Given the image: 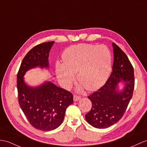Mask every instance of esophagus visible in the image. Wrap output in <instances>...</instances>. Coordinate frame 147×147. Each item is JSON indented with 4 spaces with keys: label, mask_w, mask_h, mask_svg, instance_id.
Wrapping results in <instances>:
<instances>
[{
    "label": "esophagus",
    "mask_w": 147,
    "mask_h": 147,
    "mask_svg": "<svg viewBox=\"0 0 147 147\" xmlns=\"http://www.w3.org/2000/svg\"><path fill=\"white\" fill-rule=\"evenodd\" d=\"M81 99V97L80 96H78V95H76V94H74V96H73V100H74V101H79Z\"/></svg>",
    "instance_id": "esophagus-1"
}]
</instances>
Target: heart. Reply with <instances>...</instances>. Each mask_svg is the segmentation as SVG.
I'll return each mask as SVG.
<instances>
[{
  "instance_id": "obj_1",
  "label": "heart",
  "mask_w": 147,
  "mask_h": 147,
  "mask_svg": "<svg viewBox=\"0 0 147 147\" xmlns=\"http://www.w3.org/2000/svg\"><path fill=\"white\" fill-rule=\"evenodd\" d=\"M63 63L57 62L58 80L66 88L71 86L76 74L82 88L94 91L105 83L110 76L112 59L110 50L105 46L80 44L71 46L63 54Z\"/></svg>"
}]
</instances>
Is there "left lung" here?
I'll return each mask as SVG.
<instances>
[{"mask_svg": "<svg viewBox=\"0 0 147 147\" xmlns=\"http://www.w3.org/2000/svg\"><path fill=\"white\" fill-rule=\"evenodd\" d=\"M114 61L113 71L107 81L88 98L92 103L91 110L85 115L88 123L96 128H106L122 118L132 98L135 86L134 69L127 56L113 43ZM124 81V90H116L117 84Z\"/></svg>", "mask_w": 147, "mask_h": 147, "instance_id": "obj_1", "label": "left lung"}]
</instances>
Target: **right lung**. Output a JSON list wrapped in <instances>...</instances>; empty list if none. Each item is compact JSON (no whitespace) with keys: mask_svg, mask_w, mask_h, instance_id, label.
<instances>
[{"mask_svg":"<svg viewBox=\"0 0 147 147\" xmlns=\"http://www.w3.org/2000/svg\"><path fill=\"white\" fill-rule=\"evenodd\" d=\"M54 41L39 44L27 53L17 76L19 104L33 127L42 131L57 128L63 121L68 106L73 103L71 92L51 82L32 88L26 84L23 76L27 71L39 66L49 67V53Z\"/></svg>","mask_w":147,"mask_h":147,"instance_id":"right-lung-1","label":"right lung"}]
</instances>
